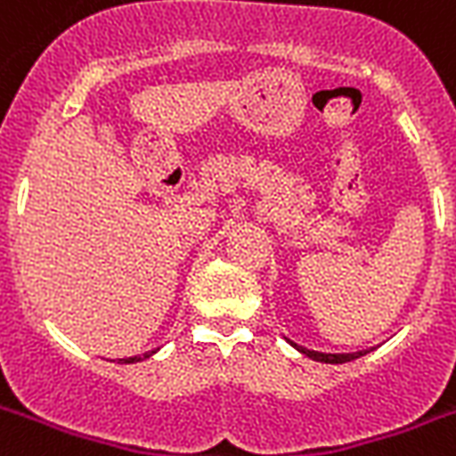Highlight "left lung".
Segmentation results:
<instances>
[{"label":"left lung","instance_id":"left-lung-1","mask_svg":"<svg viewBox=\"0 0 456 456\" xmlns=\"http://www.w3.org/2000/svg\"><path fill=\"white\" fill-rule=\"evenodd\" d=\"M300 353L312 357V360L317 362H326V364H343V362H350V360H357L362 357L364 353H357V354H324V353H314V350H305V347H298Z\"/></svg>","mask_w":456,"mask_h":456}]
</instances>
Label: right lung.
<instances>
[{
  "mask_svg": "<svg viewBox=\"0 0 456 456\" xmlns=\"http://www.w3.org/2000/svg\"><path fill=\"white\" fill-rule=\"evenodd\" d=\"M130 362H134V360H130Z\"/></svg>",
  "mask_w": 456,
  "mask_h": 456,
  "instance_id": "add662e5",
  "label": "right lung"
}]
</instances>
